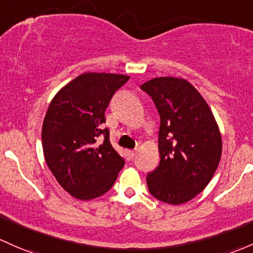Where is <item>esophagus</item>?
Listing matches in <instances>:
<instances>
[{"mask_svg": "<svg viewBox=\"0 0 253 253\" xmlns=\"http://www.w3.org/2000/svg\"><path fill=\"white\" fill-rule=\"evenodd\" d=\"M135 154H137V150H128L127 151V158H128V160H132V159L134 158Z\"/></svg>", "mask_w": 253, "mask_h": 253, "instance_id": "34e87169", "label": "esophagus"}]
</instances>
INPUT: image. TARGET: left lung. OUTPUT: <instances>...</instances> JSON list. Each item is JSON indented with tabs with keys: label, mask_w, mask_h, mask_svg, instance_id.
<instances>
[{
	"label": "left lung",
	"mask_w": 253,
	"mask_h": 253,
	"mask_svg": "<svg viewBox=\"0 0 253 253\" xmlns=\"http://www.w3.org/2000/svg\"><path fill=\"white\" fill-rule=\"evenodd\" d=\"M140 88L160 114V164L147 177L151 195L171 205L201 193L216 172L222 135L213 113L198 89L182 78H155Z\"/></svg>",
	"instance_id": "8db88e82"
}]
</instances>
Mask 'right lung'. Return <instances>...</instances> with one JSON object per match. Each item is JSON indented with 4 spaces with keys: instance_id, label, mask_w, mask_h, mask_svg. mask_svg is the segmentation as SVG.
Segmentation results:
<instances>
[{
    "instance_id": "add662e5",
    "label": "right lung",
    "mask_w": 253,
    "mask_h": 253,
    "mask_svg": "<svg viewBox=\"0 0 253 253\" xmlns=\"http://www.w3.org/2000/svg\"><path fill=\"white\" fill-rule=\"evenodd\" d=\"M128 80L120 74L84 73L50 100L42 125L44 160L60 187L75 199L102 196L124 167L102 125L111 97Z\"/></svg>"
}]
</instances>
